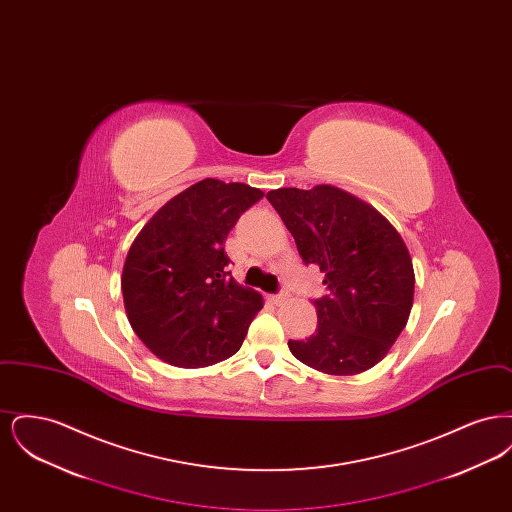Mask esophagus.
Masks as SVG:
<instances>
[{"label":"esophagus","instance_id":"obj_1","mask_svg":"<svg viewBox=\"0 0 512 512\" xmlns=\"http://www.w3.org/2000/svg\"><path fill=\"white\" fill-rule=\"evenodd\" d=\"M268 299L274 303V305H282L286 299H288V293L286 292H278L272 293V295H268Z\"/></svg>","mask_w":512,"mask_h":512}]
</instances>
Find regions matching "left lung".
Listing matches in <instances>:
<instances>
[{
    "label": "left lung",
    "instance_id": "obj_1",
    "mask_svg": "<svg viewBox=\"0 0 512 512\" xmlns=\"http://www.w3.org/2000/svg\"><path fill=\"white\" fill-rule=\"evenodd\" d=\"M267 199L292 232L305 265L324 272L326 295L313 299L318 324L290 340L295 359L351 376L382 361L403 332L414 295L411 255L374 207L334 186L280 188Z\"/></svg>",
    "mask_w": 512,
    "mask_h": 512
}]
</instances>
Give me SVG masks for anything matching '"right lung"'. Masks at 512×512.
I'll return each mask as SVG.
<instances>
[{
  "label": "right lung",
  "instance_id": "obj_1",
  "mask_svg": "<svg viewBox=\"0 0 512 512\" xmlns=\"http://www.w3.org/2000/svg\"><path fill=\"white\" fill-rule=\"evenodd\" d=\"M263 195L240 182L201 180L172 197L134 240L122 270L124 309L161 361L199 368L242 347L263 297L236 284L222 244Z\"/></svg>",
  "mask_w": 512,
  "mask_h": 512
}]
</instances>
